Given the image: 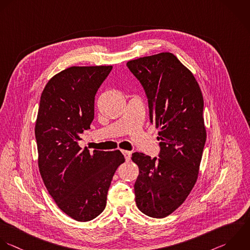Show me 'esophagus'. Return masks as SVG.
<instances>
[{
    "label": "esophagus",
    "mask_w": 250,
    "mask_h": 250,
    "mask_svg": "<svg viewBox=\"0 0 250 250\" xmlns=\"http://www.w3.org/2000/svg\"><path fill=\"white\" fill-rule=\"evenodd\" d=\"M122 153L124 154L125 158V161H129V160H130V158H131V152H130V151H125V150H123Z\"/></svg>",
    "instance_id": "esophagus-1"
}]
</instances>
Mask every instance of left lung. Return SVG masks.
Returning <instances> with one entry per match:
<instances>
[{"label": "left lung", "instance_id": "1", "mask_svg": "<svg viewBox=\"0 0 250 250\" xmlns=\"http://www.w3.org/2000/svg\"><path fill=\"white\" fill-rule=\"evenodd\" d=\"M143 86L151 124L159 128V158L135 152L139 167L134 184L141 212L164 218L177 209L192 191L207 140L204 98L194 75L170 52L126 63Z\"/></svg>", "mask_w": 250, "mask_h": 250}]
</instances>
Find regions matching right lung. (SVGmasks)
I'll return each mask as SVG.
<instances>
[{
    "mask_svg": "<svg viewBox=\"0 0 250 250\" xmlns=\"http://www.w3.org/2000/svg\"><path fill=\"white\" fill-rule=\"evenodd\" d=\"M112 68H67L48 81L40 99L35 126L40 173L57 207L80 222L104 210L113 176L125 163L119 150L90 154L78 144L90 128L95 94Z\"/></svg>",
    "mask_w": 250,
    "mask_h": 250,
    "instance_id": "1",
    "label": "right lung"
}]
</instances>
